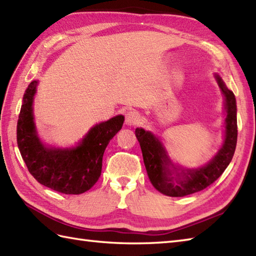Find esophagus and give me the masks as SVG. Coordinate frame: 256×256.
Segmentation results:
<instances>
[{
	"label": "esophagus",
	"instance_id": "34e87169",
	"mask_svg": "<svg viewBox=\"0 0 256 256\" xmlns=\"http://www.w3.org/2000/svg\"><path fill=\"white\" fill-rule=\"evenodd\" d=\"M140 121V116L138 112L130 110L126 114V124L128 126H134L136 124H138Z\"/></svg>",
	"mask_w": 256,
	"mask_h": 256
}]
</instances>
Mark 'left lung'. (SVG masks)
<instances>
[{
  "instance_id": "obj_1",
  "label": "left lung",
  "mask_w": 256,
  "mask_h": 256,
  "mask_svg": "<svg viewBox=\"0 0 256 256\" xmlns=\"http://www.w3.org/2000/svg\"><path fill=\"white\" fill-rule=\"evenodd\" d=\"M217 84L224 98V135L220 150L203 167L188 169L172 162L164 142L150 130H135L140 142L148 178L157 191L172 198H182L200 192L215 182L228 167L236 146V101L234 92L218 74Z\"/></svg>"
}]
</instances>
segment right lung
<instances>
[{
  "label": "right lung",
  "mask_w": 256,
  "mask_h": 256,
  "mask_svg": "<svg viewBox=\"0 0 256 256\" xmlns=\"http://www.w3.org/2000/svg\"><path fill=\"white\" fill-rule=\"evenodd\" d=\"M39 80L28 85L17 122V145L30 174L42 186L63 194H82L92 188L101 174L104 152L122 128L124 116H116L94 126L74 147L44 144L36 128L34 97Z\"/></svg>",
  "instance_id": "obj_1"
}]
</instances>
